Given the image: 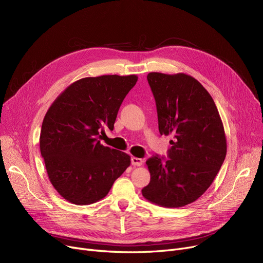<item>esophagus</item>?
<instances>
[{
    "instance_id": "obj_1",
    "label": "esophagus",
    "mask_w": 263,
    "mask_h": 263,
    "mask_svg": "<svg viewBox=\"0 0 263 263\" xmlns=\"http://www.w3.org/2000/svg\"><path fill=\"white\" fill-rule=\"evenodd\" d=\"M131 163H132V165H134V166H141V165H143V160L140 158L133 157L131 159Z\"/></svg>"
}]
</instances>
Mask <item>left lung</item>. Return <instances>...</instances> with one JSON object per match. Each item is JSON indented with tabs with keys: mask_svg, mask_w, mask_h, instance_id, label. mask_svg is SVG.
Listing matches in <instances>:
<instances>
[{
	"mask_svg": "<svg viewBox=\"0 0 263 263\" xmlns=\"http://www.w3.org/2000/svg\"><path fill=\"white\" fill-rule=\"evenodd\" d=\"M154 93L159 131L173 135L168 158L146 161L150 182L142 190L150 202L180 208L197 200L212 184L227 153L222 119L210 93L185 73L147 76Z\"/></svg>",
	"mask_w": 263,
	"mask_h": 263,
	"instance_id": "obj_1",
	"label": "left lung"
}]
</instances>
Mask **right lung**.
<instances>
[{
	"label": "right lung",
	"mask_w": 263,
	"mask_h": 263,
	"mask_svg": "<svg viewBox=\"0 0 263 263\" xmlns=\"http://www.w3.org/2000/svg\"><path fill=\"white\" fill-rule=\"evenodd\" d=\"M137 77H89L69 85L49 107L39 137L50 182L67 201L83 205L104 198L131 163L129 155L103 146L124 97Z\"/></svg>",
	"instance_id": "right-lung-1"
}]
</instances>
